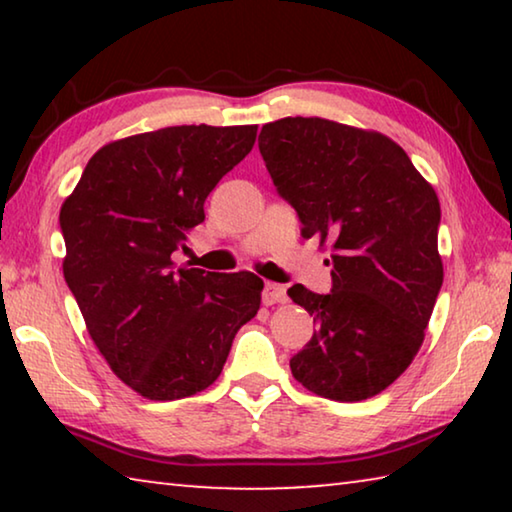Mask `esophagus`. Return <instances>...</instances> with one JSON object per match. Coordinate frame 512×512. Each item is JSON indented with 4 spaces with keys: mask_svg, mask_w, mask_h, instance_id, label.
I'll return each instance as SVG.
<instances>
[{
    "mask_svg": "<svg viewBox=\"0 0 512 512\" xmlns=\"http://www.w3.org/2000/svg\"><path fill=\"white\" fill-rule=\"evenodd\" d=\"M287 300V289L282 287V284H275V282H266L264 293H262V302L266 307L275 305V302H284Z\"/></svg>",
    "mask_w": 512,
    "mask_h": 512,
    "instance_id": "34e87169",
    "label": "esophagus"
}]
</instances>
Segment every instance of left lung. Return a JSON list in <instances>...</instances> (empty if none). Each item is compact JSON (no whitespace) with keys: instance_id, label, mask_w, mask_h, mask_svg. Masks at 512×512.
I'll list each match as a JSON object with an SVG mask.
<instances>
[{"instance_id":"8db88e82","label":"left lung","mask_w":512,"mask_h":512,"mask_svg":"<svg viewBox=\"0 0 512 512\" xmlns=\"http://www.w3.org/2000/svg\"><path fill=\"white\" fill-rule=\"evenodd\" d=\"M259 153L302 235L332 246V291H287L318 325L293 377L334 402L375 397L411 366L443 287L436 189L391 137L323 117L271 121Z\"/></svg>"}]
</instances>
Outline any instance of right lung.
Here are the masks:
<instances>
[{"label":"right lung","mask_w":512,"mask_h":512,"mask_svg":"<svg viewBox=\"0 0 512 512\" xmlns=\"http://www.w3.org/2000/svg\"><path fill=\"white\" fill-rule=\"evenodd\" d=\"M257 126H169L92 155L60 207L63 275L110 370L146 400L196 395L221 375L264 282L173 271L205 198L253 149Z\"/></svg>","instance_id":"1"}]
</instances>
